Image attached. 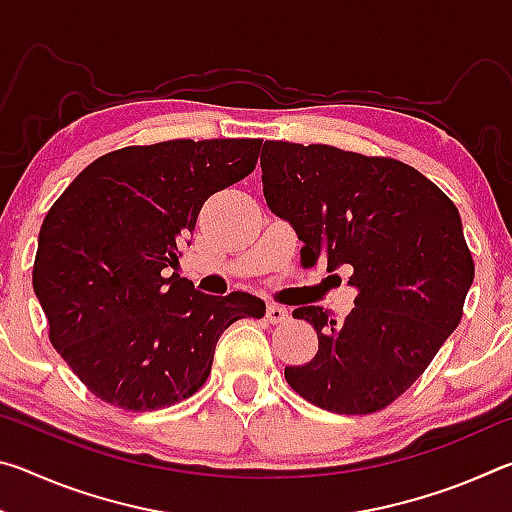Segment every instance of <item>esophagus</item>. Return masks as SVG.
I'll return each instance as SVG.
<instances>
[{
    "mask_svg": "<svg viewBox=\"0 0 512 512\" xmlns=\"http://www.w3.org/2000/svg\"><path fill=\"white\" fill-rule=\"evenodd\" d=\"M266 318L271 320V323H284V320L289 318V311H287V307L275 305V302H271V305L266 307Z\"/></svg>",
    "mask_w": 512,
    "mask_h": 512,
    "instance_id": "obj_1",
    "label": "esophagus"
}]
</instances>
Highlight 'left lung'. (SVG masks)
Wrapping results in <instances>:
<instances>
[{
    "label": "left lung",
    "mask_w": 512,
    "mask_h": 512,
    "mask_svg": "<svg viewBox=\"0 0 512 512\" xmlns=\"http://www.w3.org/2000/svg\"><path fill=\"white\" fill-rule=\"evenodd\" d=\"M268 210L289 221L302 262L348 266L354 309L334 318L307 305L316 357L287 366L293 391L341 415L397 400L436 357L463 316L474 262L456 205L418 169L327 144L264 142Z\"/></svg>",
    "instance_id": "obj_1"
}]
</instances>
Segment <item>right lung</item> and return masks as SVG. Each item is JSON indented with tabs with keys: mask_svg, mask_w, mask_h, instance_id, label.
Here are the masks:
<instances>
[{
	"mask_svg": "<svg viewBox=\"0 0 512 512\" xmlns=\"http://www.w3.org/2000/svg\"><path fill=\"white\" fill-rule=\"evenodd\" d=\"M262 140H171L94 160L51 205L33 291L60 357L103 402L155 411L210 377L219 336L257 296H207L178 268L203 203L255 169Z\"/></svg>",
	"mask_w": 512,
	"mask_h": 512,
	"instance_id": "obj_1",
	"label": "right lung"
}]
</instances>
